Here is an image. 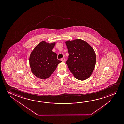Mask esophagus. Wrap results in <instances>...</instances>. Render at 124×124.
<instances>
[{
    "label": "esophagus",
    "mask_w": 124,
    "mask_h": 124,
    "mask_svg": "<svg viewBox=\"0 0 124 124\" xmlns=\"http://www.w3.org/2000/svg\"><path fill=\"white\" fill-rule=\"evenodd\" d=\"M61 61H62V62H64L65 61V59L64 58H61Z\"/></svg>",
    "instance_id": "esophagus-1"
}]
</instances>
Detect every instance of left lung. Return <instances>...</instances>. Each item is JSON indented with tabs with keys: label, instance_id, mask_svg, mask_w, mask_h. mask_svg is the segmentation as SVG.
Wrapping results in <instances>:
<instances>
[{
	"label": "left lung",
	"instance_id": "1",
	"mask_svg": "<svg viewBox=\"0 0 124 124\" xmlns=\"http://www.w3.org/2000/svg\"><path fill=\"white\" fill-rule=\"evenodd\" d=\"M69 56L66 63L75 78L86 80L94 69L96 56L93 49L88 43L81 39L66 42Z\"/></svg>",
	"mask_w": 124,
	"mask_h": 124
}]
</instances>
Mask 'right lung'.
<instances>
[{
    "label": "right lung",
    "instance_id": "add662e5",
    "mask_svg": "<svg viewBox=\"0 0 124 124\" xmlns=\"http://www.w3.org/2000/svg\"><path fill=\"white\" fill-rule=\"evenodd\" d=\"M55 43L45 41L39 43L31 53L29 62L32 73L38 78H49L61 61L57 59L56 53L52 51Z\"/></svg>",
    "mask_w": 124,
    "mask_h": 124
}]
</instances>
